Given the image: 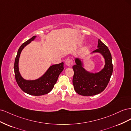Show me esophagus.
Listing matches in <instances>:
<instances>
[{"mask_svg": "<svg viewBox=\"0 0 131 131\" xmlns=\"http://www.w3.org/2000/svg\"><path fill=\"white\" fill-rule=\"evenodd\" d=\"M66 64L68 66V67H70L71 66H72L73 64V61L72 59L70 58H67L66 60Z\"/></svg>", "mask_w": 131, "mask_h": 131, "instance_id": "obj_1", "label": "esophagus"}]
</instances>
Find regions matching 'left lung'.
Instances as JSON below:
<instances>
[{"mask_svg": "<svg viewBox=\"0 0 131 131\" xmlns=\"http://www.w3.org/2000/svg\"><path fill=\"white\" fill-rule=\"evenodd\" d=\"M98 49L92 53H100L105 59L104 67L98 73H90L83 67L80 58H75L76 64L73 66L74 88L81 96H94L103 91L108 85L113 70L112 54L108 47L98 39Z\"/></svg>", "mask_w": 131, "mask_h": 131, "instance_id": "1", "label": "left lung"}]
</instances>
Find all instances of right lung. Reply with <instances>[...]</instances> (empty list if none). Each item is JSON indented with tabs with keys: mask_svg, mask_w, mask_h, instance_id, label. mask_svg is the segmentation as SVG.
I'll list each match as a JSON object with an SVG mask.
<instances>
[{
	"mask_svg": "<svg viewBox=\"0 0 131 131\" xmlns=\"http://www.w3.org/2000/svg\"><path fill=\"white\" fill-rule=\"evenodd\" d=\"M37 36H34L22 44L17 51L14 63V71L16 81L21 89L25 93L32 96H41L49 93L53 88L59 74L63 70L64 63L52 65L42 77L34 80H27L23 79L19 72L18 62L20 54L24 47L33 41Z\"/></svg>",
	"mask_w": 131,
	"mask_h": 131,
	"instance_id": "1",
	"label": "right lung"
}]
</instances>
